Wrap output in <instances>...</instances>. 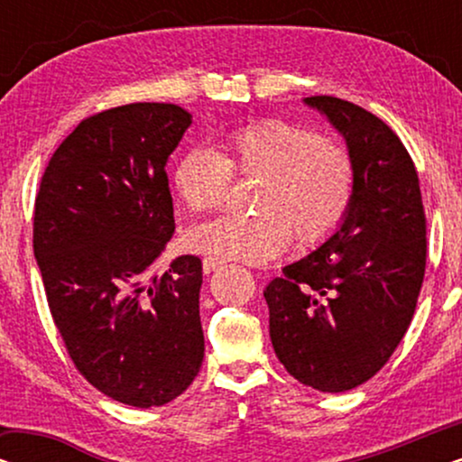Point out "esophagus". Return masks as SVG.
Wrapping results in <instances>:
<instances>
[{
	"mask_svg": "<svg viewBox=\"0 0 462 462\" xmlns=\"http://www.w3.org/2000/svg\"><path fill=\"white\" fill-rule=\"evenodd\" d=\"M201 264H204V271H206V273H210V271L217 269L218 264H223V261H220V258H214V256H206V258H204V263H201Z\"/></svg>",
	"mask_w": 462,
	"mask_h": 462,
	"instance_id": "obj_1",
	"label": "esophagus"
}]
</instances>
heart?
<instances>
[{
    "instance_id": "b5f03b06",
    "label": "heart",
    "mask_w": 462,
    "mask_h": 462,
    "mask_svg": "<svg viewBox=\"0 0 462 462\" xmlns=\"http://www.w3.org/2000/svg\"><path fill=\"white\" fill-rule=\"evenodd\" d=\"M233 176L258 180L256 217H225L193 226V250L220 261L263 264L326 244L349 217L357 191L356 157L345 144L286 119H263L225 138L223 155L191 147L174 166L176 193L189 212L220 210Z\"/></svg>"
}]
</instances>
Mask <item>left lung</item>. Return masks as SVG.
I'll use <instances>...</instances> for the list:
<instances>
[{"mask_svg": "<svg viewBox=\"0 0 462 462\" xmlns=\"http://www.w3.org/2000/svg\"><path fill=\"white\" fill-rule=\"evenodd\" d=\"M356 157L357 191L343 226L269 282L275 356L296 381L340 393L370 381L412 321L427 264V218L414 162L374 113L309 97Z\"/></svg>", "mask_w": 462, "mask_h": 462, "instance_id": "8db88e82", "label": "left lung"}]
</instances>
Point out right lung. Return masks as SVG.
<instances>
[{
  "label": "right lung",
  "mask_w": 462,
  "mask_h": 462,
  "mask_svg": "<svg viewBox=\"0 0 462 462\" xmlns=\"http://www.w3.org/2000/svg\"><path fill=\"white\" fill-rule=\"evenodd\" d=\"M191 125L170 103H132L79 122L35 198L33 252L54 326L92 387L125 406H163L204 362L199 256L157 258L174 236L166 162Z\"/></svg>",
  "instance_id": "obj_1"
}]
</instances>
